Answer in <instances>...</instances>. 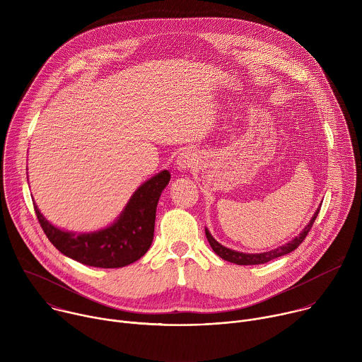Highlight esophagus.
<instances>
[{
    "label": "esophagus",
    "instance_id": "1",
    "mask_svg": "<svg viewBox=\"0 0 362 362\" xmlns=\"http://www.w3.org/2000/svg\"><path fill=\"white\" fill-rule=\"evenodd\" d=\"M196 163H197L196 154L190 150H186V151L180 153L177 159H176V168H177L179 172H186V170L192 169Z\"/></svg>",
    "mask_w": 362,
    "mask_h": 362
}]
</instances>
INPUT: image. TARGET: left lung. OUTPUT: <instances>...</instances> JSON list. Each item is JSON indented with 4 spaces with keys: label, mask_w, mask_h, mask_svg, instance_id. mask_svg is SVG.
Here are the masks:
<instances>
[{
    "label": "left lung",
    "mask_w": 362,
    "mask_h": 362,
    "mask_svg": "<svg viewBox=\"0 0 362 362\" xmlns=\"http://www.w3.org/2000/svg\"><path fill=\"white\" fill-rule=\"evenodd\" d=\"M320 214V209H317V212L314 214L313 219L309 221V223L302 229V232L295 236L292 240H289L288 243L282 245V246H278L276 249H271L268 252H259V253H243V252H238V250H233V249H229L226 246H223L222 243H219L209 232L208 228H204V233H206V238H208L212 249L215 250V253L218 256H221L222 259L228 261V262H232V264H236V265H261V264H267L272 259H276V257H281L284 255H288L291 253L292 250H295L302 242L303 239L306 238L308 232L311 230L317 216Z\"/></svg>",
    "instance_id": "left-lung-1"
}]
</instances>
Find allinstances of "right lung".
Listing matches in <instances>:
<instances>
[{
    "instance_id": "add662e5",
    "label": "right lung",
    "mask_w": 362,
    "mask_h": 362,
    "mask_svg": "<svg viewBox=\"0 0 362 362\" xmlns=\"http://www.w3.org/2000/svg\"><path fill=\"white\" fill-rule=\"evenodd\" d=\"M170 173L162 170L140 185L126 203L117 219L94 232H70L49 223L34 202L37 219L53 243L64 256L94 268H123L148 250L153 242L156 208Z\"/></svg>"
}]
</instances>
